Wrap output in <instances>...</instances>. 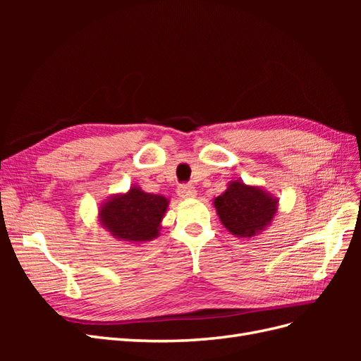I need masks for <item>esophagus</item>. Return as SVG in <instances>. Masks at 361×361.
<instances>
[{
	"mask_svg": "<svg viewBox=\"0 0 361 361\" xmlns=\"http://www.w3.org/2000/svg\"><path fill=\"white\" fill-rule=\"evenodd\" d=\"M178 194L182 199H194L195 195H197V191H195L192 185H180L178 190Z\"/></svg>",
	"mask_w": 361,
	"mask_h": 361,
	"instance_id": "34e87169",
	"label": "esophagus"
}]
</instances>
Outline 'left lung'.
Here are the masks:
<instances>
[{
  "mask_svg": "<svg viewBox=\"0 0 361 361\" xmlns=\"http://www.w3.org/2000/svg\"><path fill=\"white\" fill-rule=\"evenodd\" d=\"M221 224L236 238H253L271 226L279 211V199L241 179L227 183L223 194L214 199Z\"/></svg>",
  "mask_w": 361,
  "mask_h": 361,
  "instance_id": "left-lung-1",
  "label": "left lung"
}]
</instances>
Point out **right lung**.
<instances>
[{
  "mask_svg": "<svg viewBox=\"0 0 361 361\" xmlns=\"http://www.w3.org/2000/svg\"><path fill=\"white\" fill-rule=\"evenodd\" d=\"M170 200L159 194H150L133 185L126 192L113 194L97 211V218L118 241L145 244L158 238L161 221Z\"/></svg>",
  "mask_w": 361,
  "mask_h": 361,
  "instance_id": "right-lung-1",
  "label": "right lung"
}]
</instances>
